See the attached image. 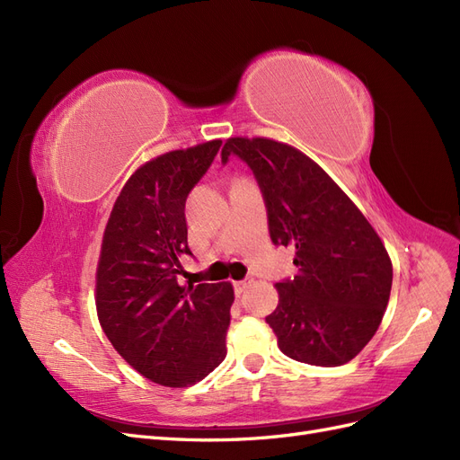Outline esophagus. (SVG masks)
Here are the masks:
<instances>
[{
    "label": "esophagus",
    "instance_id": "34e87169",
    "mask_svg": "<svg viewBox=\"0 0 460 460\" xmlns=\"http://www.w3.org/2000/svg\"><path fill=\"white\" fill-rule=\"evenodd\" d=\"M249 284H252V280H242V282H234V291H235V296H242L243 291L249 288Z\"/></svg>",
    "mask_w": 460,
    "mask_h": 460
}]
</instances>
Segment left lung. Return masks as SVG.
Segmentation results:
<instances>
[{"label": "left lung", "mask_w": 460, "mask_h": 460, "mask_svg": "<svg viewBox=\"0 0 460 460\" xmlns=\"http://www.w3.org/2000/svg\"><path fill=\"white\" fill-rule=\"evenodd\" d=\"M238 155L257 178L276 245L294 247V280L278 282L267 316L278 347L314 367L349 363L378 330L392 291V259L367 217L326 171L270 137H228L222 163Z\"/></svg>", "instance_id": "left-lung-1"}]
</instances>
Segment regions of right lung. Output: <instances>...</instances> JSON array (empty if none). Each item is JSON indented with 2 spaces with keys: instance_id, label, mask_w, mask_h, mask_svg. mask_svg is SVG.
<instances>
[{
  "instance_id": "add662e5",
  "label": "right lung",
  "mask_w": 460,
  "mask_h": 460,
  "mask_svg": "<svg viewBox=\"0 0 460 460\" xmlns=\"http://www.w3.org/2000/svg\"><path fill=\"white\" fill-rule=\"evenodd\" d=\"M220 140L146 161L109 215L95 270V309L111 345L144 378L188 387L226 357L234 288L176 278L188 247L186 198Z\"/></svg>"
}]
</instances>
